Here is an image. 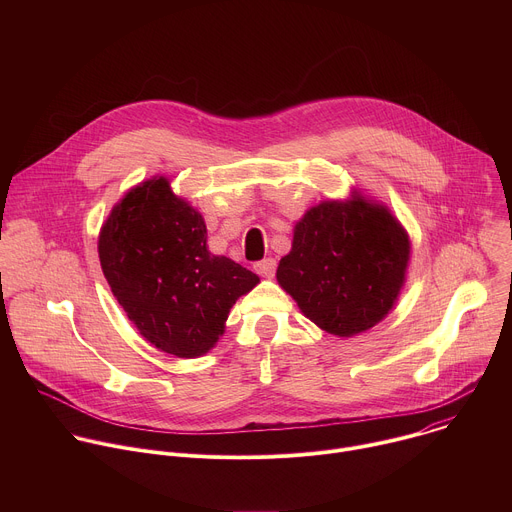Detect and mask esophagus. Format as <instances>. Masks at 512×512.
Listing matches in <instances>:
<instances>
[{"mask_svg": "<svg viewBox=\"0 0 512 512\" xmlns=\"http://www.w3.org/2000/svg\"><path fill=\"white\" fill-rule=\"evenodd\" d=\"M255 271H257L261 277H273V273H275V259L267 257V259L255 263Z\"/></svg>", "mask_w": 512, "mask_h": 512, "instance_id": "obj_1", "label": "esophagus"}]
</instances>
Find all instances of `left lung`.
<instances>
[{"instance_id":"1","label":"left lung","mask_w":512,"mask_h":512,"mask_svg":"<svg viewBox=\"0 0 512 512\" xmlns=\"http://www.w3.org/2000/svg\"><path fill=\"white\" fill-rule=\"evenodd\" d=\"M409 259L411 239L399 218L387 204L352 190L304 212L275 277L320 330L350 338L393 310Z\"/></svg>"}]
</instances>
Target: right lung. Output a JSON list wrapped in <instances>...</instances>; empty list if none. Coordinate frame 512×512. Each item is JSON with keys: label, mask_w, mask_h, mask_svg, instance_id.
<instances>
[{"label": "right lung", "mask_w": 512, "mask_h": 512, "mask_svg": "<svg viewBox=\"0 0 512 512\" xmlns=\"http://www.w3.org/2000/svg\"><path fill=\"white\" fill-rule=\"evenodd\" d=\"M99 261L139 334L178 358L206 354L259 277L206 245L202 214L166 176L129 188L99 233Z\"/></svg>", "instance_id": "add662e5"}]
</instances>
